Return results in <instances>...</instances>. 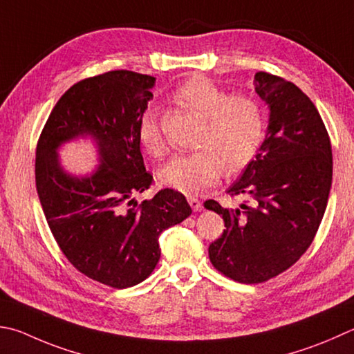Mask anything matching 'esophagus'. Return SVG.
Returning <instances> with one entry per match:
<instances>
[{
  "mask_svg": "<svg viewBox=\"0 0 354 354\" xmlns=\"http://www.w3.org/2000/svg\"><path fill=\"white\" fill-rule=\"evenodd\" d=\"M189 199V204H190V207L194 209L195 212H199V210H203V203L199 201L198 198H195V196H189L187 198Z\"/></svg>",
  "mask_w": 354,
  "mask_h": 354,
  "instance_id": "1",
  "label": "esophagus"
}]
</instances>
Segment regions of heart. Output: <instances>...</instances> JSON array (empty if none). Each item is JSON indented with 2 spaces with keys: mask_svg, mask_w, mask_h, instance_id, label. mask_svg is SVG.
Segmentation results:
<instances>
[{
  "mask_svg": "<svg viewBox=\"0 0 354 354\" xmlns=\"http://www.w3.org/2000/svg\"><path fill=\"white\" fill-rule=\"evenodd\" d=\"M171 99L203 119L196 145L201 149L173 156L158 171L159 183L183 194H198L223 175L248 164L265 133V111L249 94H230L207 77L194 75L183 82ZM138 136L147 153L162 156L164 140L155 111L147 110L139 120Z\"/></svg>",
  "mask_w": 354,
  "mask_h": 354,
  "instance_id": "b5f03b06",
  "label": "heart"
}]
</instances>
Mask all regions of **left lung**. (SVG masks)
<instances>
[{
	"label": "left lung",
	"instance_id": "left-lung-1",
	"mask_svg": "<svg viewBox=\"0 0 354 354\" xmlns=\"http://www.w3.org/2000/svg\"><path fill=\"white\" fill-rule=\"evenodd\" d=\"M255 91L269 105L265 142L227 190L244 195L236 209L209 199L223 216L221 236L209 246L212 265L246 285L263 283L291 268L316 236L333 179L328 131L311 99L283 77L257 73Z\"/></svg>",
	"mask_w": 354,
	"mask_h": 354
}]
</instances>
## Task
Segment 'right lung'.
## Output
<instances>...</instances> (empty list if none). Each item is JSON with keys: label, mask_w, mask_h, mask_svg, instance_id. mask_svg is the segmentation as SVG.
Here are the masks:
<instances>
[{"label": "right lung", "mask_w": 354, "mask_h": 354, "mask_svg": "<svg viewBox=\"0 0 354 354\" xmlns=\"http://www.w3.org/2000/svg\"><path fill=\"white\" fill-rule=\"evenodd\" d=\"M155 82L124 69L77 82L55 104L37 144V192L60 250L77 271L118 289L149 277L160 257V232L192 214L173 189L140 204L134 199L153 183L138 128ZM86 133L100 147L101 165L89 177H71L56 149Z\"/></svg>", "instance_id": "obj_1"}]
</instances>
